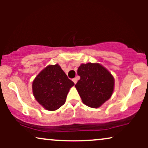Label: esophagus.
<instances>
[{
	"label": "esophagus",
	"instance_id": "esophagus-1",
	"mask_svg": "<svg viewBox=\"0 0 148 148\" xmlns=\"http://www.w3.org/2000/svg\"><path fill=\"white\" fill-rule=\"evenodd\" d=\"M72 81H73V82L76 84V82H77V79H76V78H74V79H72Z\"/></svg>",
	"mask_w": 148,
	"mask_h": 148
}]
</instances>
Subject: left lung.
I'll return each mask as SVG.
<instances>
[{
	"label": "left lung",
	"mask_w": 148,
	"mask_h": 148,
	"mask_svg": "<svg viewBox=\"0 0 148 148\" xmlns=\"http://www.w3.org/2000/svg\"><path fill=\"white\" fill-rule=\"evenodd\" d=\"M79 80L75 87L83 103L91 108H99L111 98L115 79L111 72L99 63L81 64L77 70Z\"/></svg>",
	"instance_id": "1"
}]
</instances>
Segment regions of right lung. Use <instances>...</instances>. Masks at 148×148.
Masks as SVG:
<instances>
[{
  "instance_id": "add662e5",
  "label": "right lung",
  "mask_w": 148,
  "mask_h": 148,
  "mask_svg": "<svg viewBox=\"0 0 148 148\" xmlns=\"http://www.w3.org/2000/svg\"><path fill=\"white\" fill-rule=\"evenodd\" d=\"M74 82L68 79L58 64H49L33 80L32 88L35 99L48 111L58 109L65 103Z\"/></svg>"
}]
</instances>
